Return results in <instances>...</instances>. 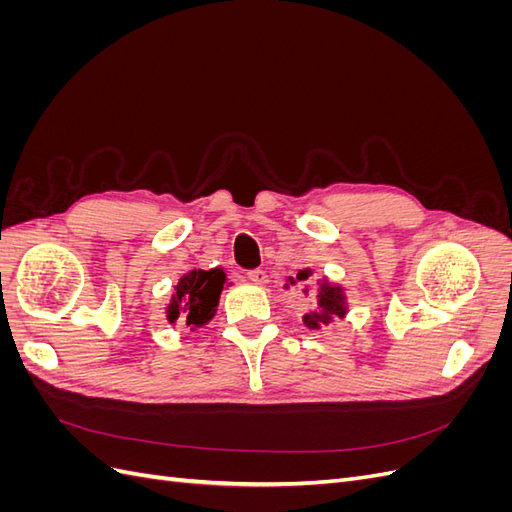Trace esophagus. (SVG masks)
Returning a JSON list of instances; mask_svg holds the SVG:
<instances>
[{
  "label": "esophagus",
  "instance_id": "34e87169",
  "mask_svg": "<svg viewBox=\"0 0 512 512\" xmlns=\"http://www.w3.org/2000/svg\"><path fill=\"white\" fill-rule=\"evenodd\" d=\"M247 280L258 284V286L267 284V271H262V269H250V271H247Z\"/></svg>",
  "mask_w": 512,
  "mask_h": 512
}]
</instances>
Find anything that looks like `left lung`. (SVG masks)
Masks as SVG:
<instances>
[{
  "mask_svg": "<svg viewBox=\"0 0 512 512\" xmlns=\"http://www.w3.org/2000/svg\"><path fill=\"white\" fill-rule=\"evenodd\" d=\"M307 277H309V271H301L297 275V280L305 282ZM303 292L307 294V290H303ZM344 314H346V303H344L342 288L322 284L320 292H318V312L305 314L303 322H305V327H309V329H320L322 324H329L331 318H344Z\"/></svg>",
  "mask_w": 512,
  "mask_h": 512,
  "instance_id": "8db88e82",
  "label": "left lung"
}]
</instances>
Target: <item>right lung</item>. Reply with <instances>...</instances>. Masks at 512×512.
I'll return each mask as SVG.
<instances>
[{"mask_svg":"<svg viewBox=\"0 0 512 512\" xmlns=\"http://www.w3.org/2000/svg\"><path fill=\"white\" fill-rule=\"evenodd\" d=\"M224 284L226 275L222 269H198L185 273L175 288L177 292L173 294V301L166 309L168 322L175 324L179 320L188 327H203L215 314Z\"/></svg>","mask_w":512,"mask_h":512,"instance_id":"obj_1","label":"right lung"}]
</instances>
